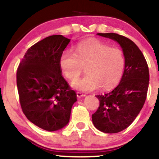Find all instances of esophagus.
Here are the masks:
<instances>
[{"label": "esophagus", "mask_w": 159, "mask_h": 159, "mask_svg": "<svg viewBox=\"0 0 159 159\" xmlns=\"http://www.w3.org/2000/svg\"><path fill=\"white\" fill-rule=\"evenodd\" d=\"M76 94H77L78 97H83V96H85V94H84L83 93L81 92H77Z\"/></svg>", "instance_id": "esophagus-1"}]
</instances>
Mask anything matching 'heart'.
Returning <instances> with one entry per match:
<instances>
[{
  "instance_id": "b5f03b06",
  "label": "heart",
  "mask_w": 159,
  "mask_h": 159,
  "mask_svg": "<svg viewBox=\"0 0 159 159\" xmlns=\"http://www.w3.org/2000/svg\"><path fill=\"white\" fill-rule=\"evenodd\" d=\"M59 63L65 77L72 81L80 75L83 66H86L88 75L72 84L78 90L91 91L101 86L105 90H109L121 79L125 56L118 47L92 38L78 43L75 52L69 49L63 51Z\"/></svg>"
}]
</instances>
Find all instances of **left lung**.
I'll return each instance as SVG.
<instances>
[{
	"label": "left lung",
	"mask_w": 159,
	"mask_h": 159,
	"mask_svg": "<svg viewBox=\"0 0 159 159\" xmlns=\"http://www.w3.org/2000/svg\"><path fill=\"white\" fill-rule=\"evenodd\" d=\"M117 42L125 56V69L121 81L111 92L97 95L99 106L92 115L96 129L105 133H117L135 120L147 98L149 68L143 53L135 43L114 33L97 34Z\"/></svg>",
	"instance_id": "obj_1"
}]
</instances>
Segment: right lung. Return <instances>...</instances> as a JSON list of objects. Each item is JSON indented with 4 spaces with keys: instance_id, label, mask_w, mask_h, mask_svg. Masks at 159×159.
<instances>
[{
    "instance_id": "add662e5",
    "label": "right lung",
    "mask_w": 159,
    "mask_h": 159,
    "mask_svg": "<svg viewBox=\"0 0 159 159\" xmlns=\"http://www.w3.org/2000/svg\"><path fill=\"white\" fill-rule=\"evenodd\" d=\"M70 39L45 38L27 49L16 72L24 114L34 125L54 132L67 125L76 93L62 75L60 57Z\"/></svg>"
}]
</instances>
